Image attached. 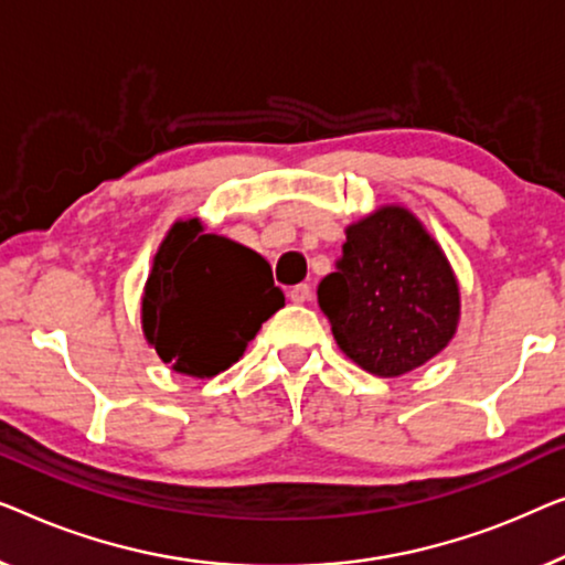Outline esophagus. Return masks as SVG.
<instances>
[{
    "label": "esophagus",
    "instance_id": "1",
    "mask_svg": "<svg viewBox=\"0 0 565 565\" xmlns=\"http://www.w3.org/2000/svg\"><path fill=\"white\" fill-rule=\"evenodd\" d=\"M289 299L294 305H305V301L312 299V286L309 284H297L289 289Z\"/></svg>",
    "mask_w": 565,
    "mask_h": 565
}]
</instances>
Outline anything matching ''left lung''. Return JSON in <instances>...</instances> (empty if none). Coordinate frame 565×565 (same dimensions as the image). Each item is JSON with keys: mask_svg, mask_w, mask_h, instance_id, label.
Listing matches in <instances>:
<instances>
[{"mask_svg": "<svg viewBox=\"0 0 565 565\" xmlns=\"http://www.w3.org/2000/svg\"><path fill=\"white\" fill-rule=\"evenodd\" d=\"M340 351L394 379L435 359L456 335L460 291L435 237L399 204L345 230L335 271L317 286Z\"/></svg>", "mask_w": 565, "mask_h": 565, "instance_id": "obj_1", "label": "left lung"}]
</instances>
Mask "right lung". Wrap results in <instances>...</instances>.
I'll list each match as a JSON object with an SVG mask.
<instances>
[{
  "label": "right lung",
  "instance_id": "obj_1",
  "mask_svg": "<svg viewBox=\"0 0 565 565\" xmlns=\"http://www.w3.org/2000/svg\"><path fill=\"white\" fill-rule=\"evenodd\" d=\"M284 307L264 256L196 217L173 222L142 291V332L163 363L210 379L233 365Z\"/></svg>",
  "mask_w": 565,
  "mask_h": 565
}]
</instances>
